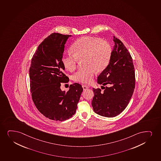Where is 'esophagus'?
<instances>
[{"mask_svg":"<svg viewBox=\"0 0 161 161\" xmlns=\"http://www.w3.org/2000/svg\"><path fill=\"white\" fill-rule=\"evenodd\" d=\"M82 88H83V90H86V89H87L88 88V87L87 86L83 85L82 86Z\"/></svg>","mask_w":161,"mask_h":161,"instance_id":"1","label":"esophagus"}]
</instances>
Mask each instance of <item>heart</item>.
<instances>
[{
    "mask_svg": "<svg viewBox=\"0 0 161 161\" xmlns=\"http://www.w3.org/2000/svg\"><path fill=\"white\" fill-rule=\"evenodd\" d=\"M73 54L62 56V63L68 71L75 69L79 61L84 68L73 75L75 81L89 84L95 72H101L107 67L112 55L111 47L108 42L98 38L85 36L78 39L71 47Z\"/></svg>",
    "mask_w": 161,
    "mask_h": 161,
    "instance_id": "heart-1",
    "label": "heart"
}]
</instances>
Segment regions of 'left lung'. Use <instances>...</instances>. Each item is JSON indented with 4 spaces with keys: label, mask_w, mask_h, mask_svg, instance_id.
Returning <instances> with one entry per match:
<instances>
[{
    "label": "left lung",
    "mask_w": 161,
    "mask_h": 161,
    "mask_svg": "<svg viewBox=\"0 0 161 161\" xmlns=\"http://www.w3.org/2000/svg\"><path fill=\"white\" fill-rule=\"evenodd\" d=\"M114 47L109 64L97 77L103 86L93 88L92 105L97 114L111 118L123 111L129 103L135 87V72L132 58L123 42L114 36Z\"/></svg>",
    "instance_id": "8db88e82"
}]
</instances>
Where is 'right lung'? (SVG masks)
<instances>
[{
    "instance_id": "1",
    "label": "right lung",
    "mask_w": 161,
    "mask_h": 161,
    "mask_svg": "<svg viewBox=\"0 0 161 161\" xmlns=\"http://www.w3.org/2000/svg\"><path fill=\"white\" fill-rule=\"evenodd\" d=\"M71 35L53 33L43 41L34 53L29 69L32 99L46 118L56 121L69 119L75 113L83 91L78 83L62 91L61 83L69 78L64 73L62 63L64 44Z\"/></svg>"
}]
</instances>
